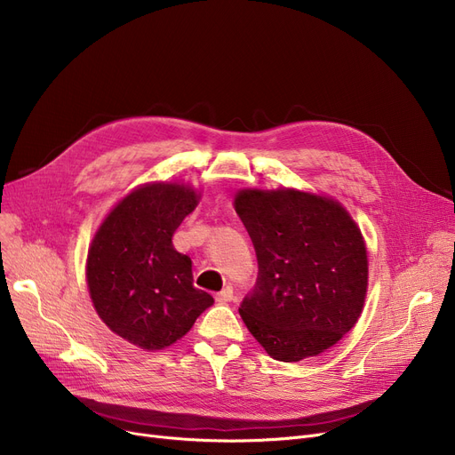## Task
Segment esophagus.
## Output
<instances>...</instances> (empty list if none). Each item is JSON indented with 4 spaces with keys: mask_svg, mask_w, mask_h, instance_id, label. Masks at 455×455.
Segmentation results:
<instances>
[{
    "mask_svg": "<svg viewBox=\"0 0 455 455\" xmlns=\"http://www.w3.org/2000/svg\"><path fill=\"white\" fill-rule=\"evenodd\" d=\"M234 299V290L230 288V285H227V288L223 291H220L218 295H215V300H218L220 304H227Z\"/></svg>",
    "mask_w": 455,
    "mask_h": 455,
    "instance_id": "esophagus-1",
    "label": "esophagus"
}]
</instances>
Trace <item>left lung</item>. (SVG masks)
I'll return each mask as SVG.
<instances>
[{"label":"left lung","mask_w":455,"mask_h":455,"mask_svg":"<svg viewBox=\"0 0 455 455\" xmlns=\"http://www.w3.org/2000/svg\"><path fill=\"white\" fill-rule=\"evenodd\" d=\"M258 258L254 291L240 307L252 338L278 362L315 357L360 319L365 237L330 196L297 188H243L234 196Z\"/></svg>","instance_id":"8db88e82"}]
</instances>
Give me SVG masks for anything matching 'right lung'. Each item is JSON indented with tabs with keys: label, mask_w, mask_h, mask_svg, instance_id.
I'll return each instance as SVG.
<instances>
[{
	"label": "right lung",
	"mask_w": 455,
	"mask_h": 455,
	"mask_svg": "<svg viewBox=\"0 0 455 455\" xmlns=\"http://www.w3.org/2000/svg\"><path fill=\"white\" fill-rule=\"evenodd\" d=\"M199 201L201 191L188 182L140 184L110 208L92 237V304L116 336L134 347H172L213 304L212 295L194 288L191 258L172 240Z\"/></svg>",
	"instance_id": "1"
}]
</instances>
